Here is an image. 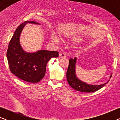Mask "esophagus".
Listing matches in <instances>:
<instances>
[{
  "label": "esophagus",
  "instance_id": "1",
  "mask_svg": "<svg viewBox=\"0 0 120 120\" xmlns=\"http://www.w3.org/2000/svg\"><path fill=\"white\" fill-rule=\"evenodd\" d=\"M60 58H66L67 56L64 53H62L60 54Z\"/></svg>",
  "mask_w": 120,
  "mask_h": 120
}]
</instances>
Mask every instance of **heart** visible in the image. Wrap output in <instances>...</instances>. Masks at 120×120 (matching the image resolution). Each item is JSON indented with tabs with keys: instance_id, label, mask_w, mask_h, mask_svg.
Segmentation results:
<instances>
[{
	"instance_id": "1",
	"label": "heart",
	"mask_w": 120,
	"mask_h": 120,
	"mask_svg": "<svg viewBox=\"0 0 120 120\" xmlns=\"http://www.w3.org/2000/svg\"><path fill=\"white\" fill-rule=\"evenodd\" d=\"M51 40H52V41H55V42L58 41V39L57 38V37H52L51 38ZM81 40V37H78L75 38V41L76 42H79V41H80V40Z\"/></svg>"
}]
</instances>
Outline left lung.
<instances>
[{
    "label": "left lung",
    "mask_w": 120,
    "mask_h": 120,
    "mask_svg": "<svg viewBox=\"0 0 120 120\" xmlns=\"http://www.w3.org/2000/svg\"><path fill=\"white\" fill-rule=\"evenodd\" d=\"M76 60V58H71L69 60V65L67 71V81L69 85L74 90L82 92H94L104 87L109 81V80H108L106 83L102 85H91L80 81L79 79L76 78V74H75V69ZM111 76H112V74L111 75L110 78H111Z\"/></svg>",
    "instance_id": "left-lung-1"
}]
</instances>
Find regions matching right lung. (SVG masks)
<instances>
[{"mask_svg": "<svg viewBox=\"0 0 120 120\" xmlns=\"http://www.w3.org/2000/svg\"><path fill=\"white\" fill-rule=\"evenodd\" d=\"M26 23L39 24L28 21L21 24L9 42L6 57L13 74L24 81L37 83L45 76L47 62L51 58L58 57V52L44 50L32 53L24 52L19 44V36Z\"/></svg>", "mask_w": 120, "mask_h": 120, "instance_id": "add662e5", "label": "right lung"}]
</instances>
